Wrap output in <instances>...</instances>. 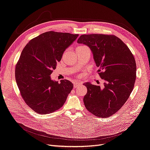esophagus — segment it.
<instances>
[{
  "label": "esophagus",
  "mask_w": 150,
  "mask_h": 150,
  "mask_svg": "<svg viewBox=\"0 0 150 150\" xmlns=\"http://www.w3.org/2000/svg\"><path fill=\"white\" fill-rule=\"evenodd\" d=\"M81 85V81H76L74 83V88H77V87H79V86H80Z\"/></svg>",
  "instance_id": "esophagus-1"
}]
</instances>
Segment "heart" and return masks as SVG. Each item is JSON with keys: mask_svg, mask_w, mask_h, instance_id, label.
<instances>
[{"mask_svg": "<svg viewBox=\"0 0 150 150\" xmlns=\"http://www.w3.org/2000/svg\"><path fill=\"white\" fill-rule=\"evenodd\" d=\"M79 47H81V46H79Z\"/></svg>", "mask_w": 150, "mask_h": 150, "instance_id": "1", "label": "heart"}]
</instances>
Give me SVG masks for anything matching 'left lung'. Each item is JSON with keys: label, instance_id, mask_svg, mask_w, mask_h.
<instances>
[{"label": "left lung", "instance_id": "left-lung-1", "mask_svg": "<svg viewBox=\"0 0 150 150\" xmlns=\"http://www.w3.org/2000/svg\"><path fill=\"white\" fill-rule=\"evenodd\" d=\"M79 44L89 47L93 55L98 74L104 80V86L83 84L87 93L83 98L86 109L97 117L113 115L129 98L136 79L135 58L129 48L114 35H83Z\"/></svg>", "mask_w": 150, "mask_h": 150}]
</instances>
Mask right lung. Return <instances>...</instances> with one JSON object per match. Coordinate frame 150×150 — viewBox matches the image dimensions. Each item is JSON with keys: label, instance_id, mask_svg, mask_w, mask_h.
Instances as JSON below:
<instances>
[{"label": "right lung", "instance_id": "1", "mask_svg": "<svg viewBox=\"0 0 150 150\" xmlns=\"http://www.w3.org/2000/svg\"><path fill=\"white\" fill-rule=\"evenodd\" d=\"M79 36L48 31L32 39L22 51L15 67V80L26 104L38 114H47L62 108L74 85L60 83L51 75L63 53Z\"/></svg>", "mask_w": 150, "mask_h": 150}]
</instances>
